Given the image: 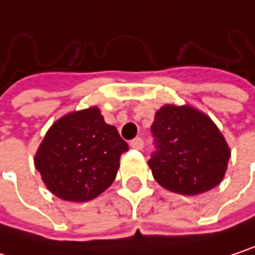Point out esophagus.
I'll use <instances>...</instances> for the list:
<instances>
[{
    "instance_id": "34e87169",
    "label": "esophagus",
    "mask_w": 255,
    "mask_h": 255,
    "mask_svg": "<svg viewBox=\"0 0 255 255\" xmlns=\"http://www.w3.org/2000/svg\"><path fill=\"white\" fill-rule=\"evenodd\" d=\"M129 146H131L132 149H137V150H140V149L143 147V140H141L140 137H137V138H134V140H131V143H129Z\"/></svg>"
}]
</instances>
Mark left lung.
Returning a JSON list of instances; mask_svg holds the SVG:
<instances>
[{
	"label": "left lung",
	"mask_w": 255,
	"mask_h": 255,
	"mask_svg": "<svg viewBox=\"0 0 255 255\" xmlns=\"http://www.w3.org/2000/svg\"><path fill=\"white\" fill-rule=\"evenodd\" d=\"M152 132L158 150L149 167L164 189L193 196L220 184L230 149L208 115L189 105H165L155 114Z\"/></svg>",
	"instance_id": "1"
}]
</instances>
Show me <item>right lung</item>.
Returning <instances> with one entry per match:
<instances>
[{"label": "right lung", "mask_w": 255, "mask_h": 255, "mask_svg": "<svg viewBox=\"0 0 255 255\" xmlns=\"http://www.w3.org/2000/svg\"><path fill=\"white\" fill-rule=\"evenodd\" d=\"M128 144L91 106L59 118L44 135L33 162L47 189L63 201L87 202L117 177Z\"/></svg>", "instance_id": "right-lung-1"}]
</instances>
